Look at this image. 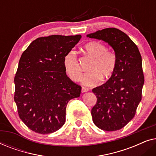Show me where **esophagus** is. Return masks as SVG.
<instances>
[{"mask_svg":"<svg viewBox=\"0 0 156 156\" xmlns=\"http://www.w3.org/2000/svg\"><path fill=\"white\" fill-rule=\"evenodd\" d=\"M89 91V89L88 88H87V87H82V93L87 92V91Z\"/></svg>","mask_w":156,"mask_h":156,"instance_id":"34e87169","label":"esophagus"}]
</instances>
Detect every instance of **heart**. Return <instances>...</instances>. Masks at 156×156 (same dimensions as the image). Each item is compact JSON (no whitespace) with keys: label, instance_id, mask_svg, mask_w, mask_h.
<instances>
[{"label":"heart","instance_id":"heart-1","mask_svg":"<svg viewBox=\"0 0 156 156\" xmlns=\"http://www.w3.org/2000/svg\"><path fill=\"white\" fill-rule=\"evenodd\" d=\"M84 48L87 54L94 59L89 67L90 72L83 76V84L87 86H95L99 84L101 78L107 80L114 74L118 62L116 53L107 50L104 44L96 41L88 42ZM63 65L66 74L70 80L74 82H79L81 80L82 69L76 55L73 51L65 55Z\"/></svg>","mask_w":156,"mask_h":156}]
</instances>
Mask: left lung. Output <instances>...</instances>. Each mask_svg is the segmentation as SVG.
Returning a JSON list of instances; mask_svg holds the SVG:
<instances>
[{
  "instance_id": "left-lung-1",
  "label": "left lung",
  "mask_w": 156,
  "mask_h": 156,
  "mask_svg": "<svg viewBox=\"0 0 156 156\" xmlns=\"http://www.w3.org/2000/svg\"><path fill=\"white\" fill-rule=\"evenodd\" d=\"M87 36L107 42L117 55L114 74L92 89L97 101L91 112L94 123L100 129L117 131L133 118L141 100L144 84L141 55L129 36L117 28H105Z\"/></svg>"
}]
</instances>
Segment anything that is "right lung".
Segmentation results:
<instances>
[{
  "mask_svg": "<svg viewBox=\"0 0 156 156\" xmlns=\"http://www.w3.org/2000/svg\"><path fill=\"white\" fill-rule=\"evenodd\" d=\"M81 37L37 38L21 55L14 78V101L20 119L36 133L48 134L60 129L65 123L67 103L80 96L82 87L67 76L63 59Z\"/></svg>",
  "mask_w": 156,
  "mask_h": 156,
  "instance_id": "right-lung-1",
  "label": "right lung"
}]
</instances>
